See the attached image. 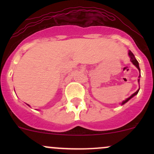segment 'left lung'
I'll use <instances>...</instances> for the list:
<instances>
[{
  "label": "left lung",
  "mask_w": 154,
  "mask_h": 154,
  "mask_svg": "<svg viewBox=\"0 0 154 154\" xmlns=\"http://www.w3.org/2000/svg\"><path fill=\"white\" fill-rule=\"evenodd\" d=\"M128 55H129V57H130V61H131V62H132V63H133V64L135 65V66L136 67H137V69H138V71H139V72H140V75H139V77H140V69L138 61H137V60H136L135 57V56H134V54H132L131 51H128ZM137 82H138V84H140V79H138V80H137ZM139 90H140V88H139L138 90H137V91L135 92V93H134L133 94H132L131 95H130V97H129V98H127L126 100H123V101L122 102V103H121V105H124V104H125V103H126L127 102L129 101V100H130V99H131L132 98H133V97L135 96V95H137V93H138Z\"/></svg>",
  "instance_id": "left-lung-1"
}]
</instances>
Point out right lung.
Listing matches in <instances>:
<instances>
[{
  "label": "right lung",
  "instance_id": "1",
  "mask_svg": "<svg viewBox=\"0 0 154 154\" xmlns=\"http://www.w3.org/2000/svg\"><path fill=\"white\" fill-rule=\"evenodd\" d=\"M27 105H28V104H27ZM28 106H29V105H28Z\"/></svg>",
  "mask_w": 154,
  "mask_h": 154
}]
</instances>
